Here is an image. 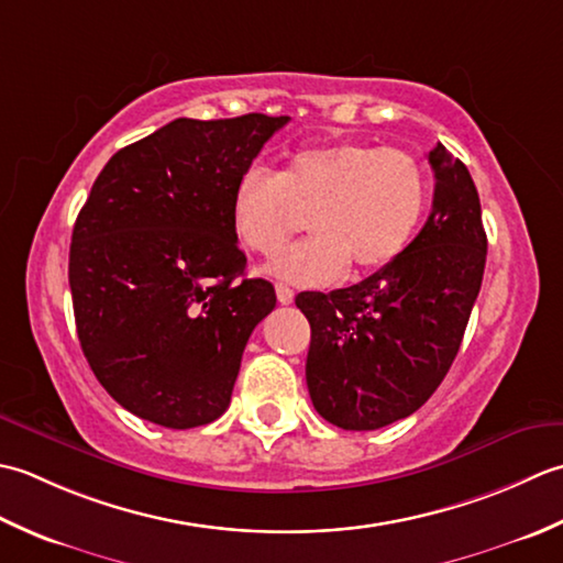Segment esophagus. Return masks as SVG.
Returning a JSON list of instances; mask_svg holds the SVG:
<instances>
[{
	"label": "esophagus",
	"instance_id": "esophagus-1",
	"mask_svg": "<svg viewBox=\"0 0 563 563\" xmlns=\"http://www.w3.org/2000/svg\"><path fill=\"white\" fill-rule=\"evenodd\" d=\"M274 289H277V298H279L282 306H289L294 301V289H291V286L277 284V286H274Z\"/></svg>",
	"mask_w": 563,
	"mask_h": 563
}]
</instances>
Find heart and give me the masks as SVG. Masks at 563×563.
Listing matches in <instances>:
<instances>
[{
	"instance_id": "b5f03b06",
	"label": "heart",
	"mask_w": 563,
	"mask_h": 563,
	"mask_svg": "<svg viewBox=\"0 0 563 563\" xmlns=\"http://www.w3.org/2000/svg\"><path fill=\"white\" fill-rule=\"evenodd\" d=\"M426 172L396 147L332 141L298 147L282 167L245 169L235 181L231 223L240 245L272 255L308 209L313 235L274 257L267 272L296 286H320L354 269L391 262L426 211Z\"/></svg>"
}]
</instances>
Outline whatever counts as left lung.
Returning a JSON list of instances; mask_svg holds the SVG:
<instances>
[{"instance_id":"1","label":"left lung","mask_w":563,"mask_h":563,"mask_svg":"<svg viewBox=\"0 0 563 563\" xmlns=\"http://www.w3.org/2000/svg\"><path fill=\"white\" fill-rule=\"evenodd\" d=\"M432 211L412 243L364 282L303 291L311 323L306 384L342 430H378L438 391L462 345L486 267L481 201L462 159L438 143Z\"/></svg>"}]
</instances>
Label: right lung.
I'll list each match as a JSON object with an SVG mask.
<instances>
[{"instance_id":"right-lung-1","label":"right lung","mask_w":563,"mask_h":563,"mask_svg":"<svg viewBox=\"0 0 563 563\" xmlns=\"http://www.w3.org/2000/svg\"><path fill=\"white\" fill-rule=\"evenodd\" d=\"M289 117L175 119L113 155L70 245L77 338L99 384L155 426L221 418L252 330L277 303L245 279L235 181Z\"/></svg>"}]
</instances>
